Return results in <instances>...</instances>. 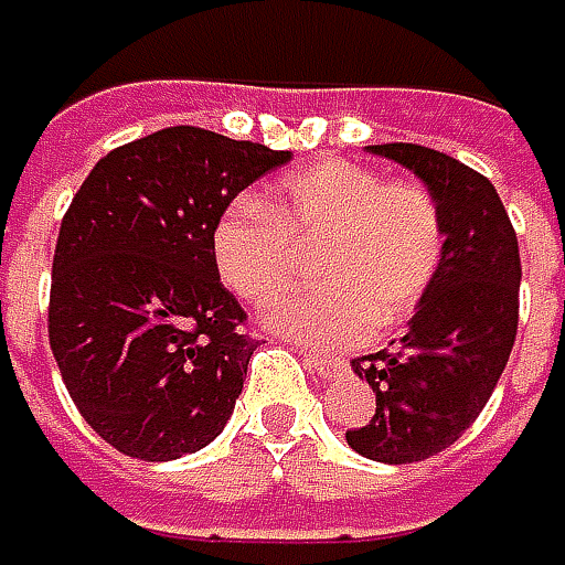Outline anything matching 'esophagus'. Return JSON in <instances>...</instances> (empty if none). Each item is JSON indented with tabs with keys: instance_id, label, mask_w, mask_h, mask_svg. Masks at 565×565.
<instances>
[{
	"instance_id": "1",
	"label": "esophagus",
	"mask_w": 565,
	"mask_h": 565,
	"mask_svg": "<svg viewBox=\"0 0 565 565\" xmlns=\"http://www.w3.org/2000/svg\"><path fill=\"white\" fill-rule=\"evenodd\" d=\"M298 353L308 362V369H315V372L324 375V379H337V375H343V369H347V362H343L340 355L318 353V350H308V347H298Z\"/></svg>"
}]
</instances>
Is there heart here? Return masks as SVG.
<instances>
[{"label": "heart", "mask_w": 565, "mask_h": 565, "mask_svg": "<svg viewBox=\"0 0 565 565\" xmlns=\"http://www.w3.org/2000/svg\"><path fill=\"white\" fill-rule=\"evenodd\" d=\"M222 282L250 305H269L315 250L311 276L269 311V327L318 347H350L407 324L433 296L448 228L441 206L419 181H387L381 171L321 158L260 200L238 196L218 212L210 235Z\"/></svg>", "instance_id": "1"}]
</instances>
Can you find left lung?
Returning <instances> with one entry per match:
<instances>
[{
  "label": "left lung",
  "mask_w": 565,
  "mask_h": 565,
  "mask_svg": "<svg viewBox=\"0 0 565 565\" xmlns=\"http://www.w3.org/2000/svg\"><path fill=\"white\" fill-rule=\"evenodd\" d=\"M369 152L429 186L448 228L441 276L407 333L353 359L355 375L375 391V416L347 433L350 448L384 465H413L455 445L495 391L519 333L522 257L509 212L483 174L413 142Z\"/></svg>",
  "instance_id": "8db88e82"
}]
</instances>
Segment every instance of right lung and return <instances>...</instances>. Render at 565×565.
<instances>
[{"label":"right lung","mask_w":565,"mask_h":565,"mask_svg":"<svg viewBox=\"0 0 565 565\" xmlns=\"http://www.w3.org/2000/svg\"><path fill=\"white\" fill-rule=\"evenodd\" d=\"M289 158L168 127L100 158L72 196L53 254L50 350L78 413L117 451L174 461L225 429L257 340L218 282L212 225Z\"/></svg>","instance_id":"add662e5"}]
</instances>
